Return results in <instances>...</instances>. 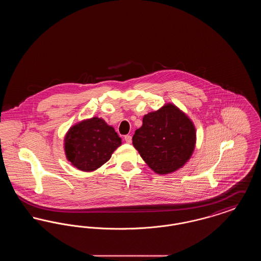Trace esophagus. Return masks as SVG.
I'll return each instance as SVG.
<instances>
[{
	"mask_svg": "<svg viewBox=\"0 0 261 261\" xmlns=\"http://www.w3.org/2000/svg\"><path fill=\"white\" fill-rule=\"evenodd\" d=\"M124 140L126 143L131 144V142H132V137L130 136V135H126V136L124 137Z\"/></svg>",
	"mask_w": 261,
	"mask_h": 261,
	"instance_id": "obj_1",
	"label": "esophagus"
}]
</instances>
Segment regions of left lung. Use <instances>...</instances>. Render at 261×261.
<instances>
[{
    "mask_svg": "<svg viewBox=\"0 0 261 261\" xmlns=\"http://www.w3.org/2000/svg\"><path fill=\"white\" fill-rule=\"evenodd\" d=\"M133 146L149 168L169 174L182 168L196 147V128L185 112L166 103L143 117L132 138Z\"/></svg>",
    "mask_w": 261,
    "mask_h": 261,
    "instance_id": "1",
    "label": "left lung"
}]
</instances>
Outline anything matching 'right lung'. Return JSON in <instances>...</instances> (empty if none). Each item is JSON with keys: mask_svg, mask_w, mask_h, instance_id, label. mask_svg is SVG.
I'll list each match as a JSON object with an SVG mask.
<instances>
[{"mask_svg": "<svg viewBox=\"0 0 261 261\" xmlns=\"http://www.w3.org/2000/svg\"><path fill=\"white\" fill-rule=\"evenodd\" d=\"M121 145L112 126L99 117H92L71 126L64 137L66 159L81 171L91 172L112 158Z\"/></svg>", "mask_w": 261, "mask_h": 261, "instance_id": "obj_1", "label": "right lung"}]
</instances>
